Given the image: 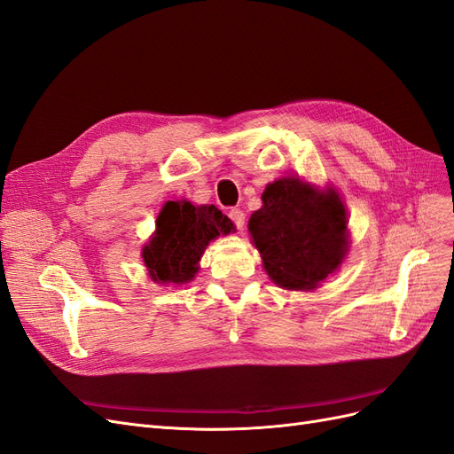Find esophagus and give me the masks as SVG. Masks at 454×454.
Here are the masks:
<instances>
[{
    "instance_id": "1",
    "label": "esophagus",
    "mask_w": 454,
    "mask_h": 454,
    "mask_svg": "<svg viewBox=\"0 0 454 454\" xmlns=\"http://www.w3.org/2000/svg\"><path fill=\"white\" fill-rule=\"evenodd\" d=\"M229 217H231V222L235 223V227H237L239 231H242V229H244V219H246V215H244V212H242V210H239V208H232V210L229 212Z\"/></svg>"
}]
</instances>
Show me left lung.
I'll list each match as a JSON object with an SVG mask.
<instances>
[{"instance_id": "1", "label": "left lung", "mask_w": 454, "mask_h": 454, "mask_svg": "<svg viewBox=\"0 0 454 454\" xmlns=\"http://www.w3.org/2000/svg\"><path fill=\"white\" fill-rule=\"evenodd\" d=\"M248 229L269 277L287 290H312L347 255V210L333 189L297 177L269 184Z\"/></svg>"}]
</instances>
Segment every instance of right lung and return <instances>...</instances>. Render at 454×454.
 Instances as JSON below:
<instances>
[{"label": "right lung", "instance_id": "1", "mask_svg": "<svg viewBox=\"0 0 454 454\" xmlns=\"http://www.w3.org/2000/svg\"><path fill=\"white\" fill-rule=\"evenodd\" d=\"M235 229L214 204L193 206L168 200L157 217V231L142 257L157 284H184L195 277L199 259L210 240Z\"/></svg>", "mask_w": 454, "mask_h": 454}]
</instances>
